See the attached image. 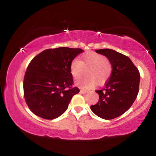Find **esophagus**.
I'll return each mask as SVG.
<instances>
[{
  "instance_id": "esophagus-1",
  "label": "esophagus",
  "mask_w": 156,
  "mask_h": 156,
  "mask_svg": "<svg viewBox=\"0 0 156 156\" xmlns=\"http://www.w3.org/2000/svg\"><path fill=\"white\" fill-rule=\"evenodd\" d=\"M80 93L81 94H85L87 93V91H84V90H80Z\"/></svg>"
}]
</instances>
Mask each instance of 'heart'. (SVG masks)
Wrapping results in <instances>:
<instances>
[{"label":"heart","instance_id":"obj_1","mask_svg":"<svg viewBox=\"0 0 156 156\" xmlns=\"http://www.w3.org/2000/svg\"><path fill=\"white\" fill-rule=\"evenodd\" d=\"M87 77L76 83V85L89 89L98 84H102L110 77L112 66L104 56L95 51H88L81 56V60L73 59L70 64V72L75 80H78L85 74Z\"/></svg>","mask_w":156,"mask_h":156}]
</instances>
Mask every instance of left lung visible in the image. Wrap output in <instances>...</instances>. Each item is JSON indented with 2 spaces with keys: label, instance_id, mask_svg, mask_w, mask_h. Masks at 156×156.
<instances>
[{
  "label": "left lung",
  "instance_id": "8db88e82",
  "mask_svg": "<svg viewBox=\"0 0 156 156\" xmlns=\"http://www.w3.org/2000/svg\"><path fill=\"white\" fill-rule=\"evenodd\" d=\"M106 56L112 72L103 89L96 91L99 100L91 109L98 117L111 120L125 113L135 101L139 91L140 76L129 58L111 49H96Z\"/></svg>",
  "mask_w": 156,
  "mask_h": 156
}]
</instances>
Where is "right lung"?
I'll list each match as a JSON object with an SVG mask.
<instances>
[{
	"label": "right lung",
	"instance_id": "add662e5",
	"mask_svg": "<svg viewBox=\"0 0 156 156\" xmlns=\"http://www.w3.org/2000/svg\"><path fill=\"white\" fill-rule=\"evenodd\" d=\"M84 51L58 47L44 50L34 57L25 72L23 89L27 106L43 119L54 120L67 109L79 89L72 87V60Z\"/></svg>",
	"mask_w": 156,
	"mask_h": 156
}]
</instances>
